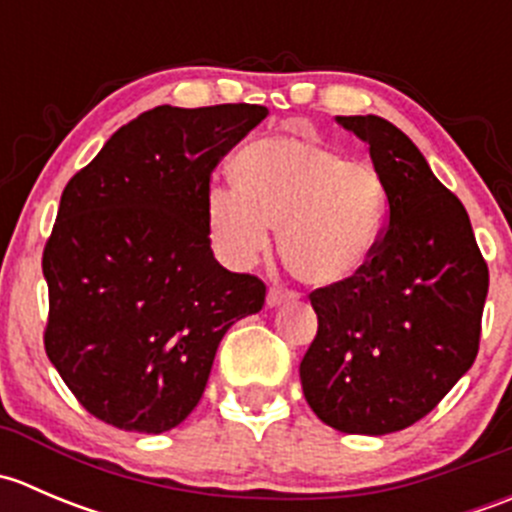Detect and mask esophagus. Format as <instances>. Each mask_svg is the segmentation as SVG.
<instances>
[{
  "label": "esophagus",
  "mask_w": 512,
  "mask_h": 512,
  "mask_svg": "<svg viewBox=\"0 0 512 512\" xmlns=\"http://www.w3.org/2000/svg\"><path fill=\"white\" fill-rule=\"evenodd\" d=\"M292 299V292H285V289H270V292H267V307H280V304L292 302Z\"/></svg>",
  "instance_id": "esophagus-1"
}]
</instances>
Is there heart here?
Here are the masks:
<instances>
[{"instance_id":"1","label":"heart","mask_w":512,"mask_h":512,"mask_svg":"<svg viewBox=\"0 0 512 512\" xmlns=\"http://www.w3.org/2000/svg\"><path fill=\"white\" fill-rule=\"evenodd\" d=\"M232 183L205 203L210 237L232 267L267 252L277 227L280 260L302 285L342 287L366 270L384 235L389 193L379 170L314 138L250 143L232 160Z\"/></svg>"}]
</instances>
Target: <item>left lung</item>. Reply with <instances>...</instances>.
Returning a JSON list of instances; mask_svg holds the SVG:
<instances>
[{
	"instance_id": "left-lung-1",
	"label": "left lung",
	"mask_w": 512,
	"mask_h": 512,
	"mask_svg": "<svg viewBox=\"0 0 512 512\" xmlns=\"http://www.w3.org/2000/svg\"><path fill=\"white\" fill-rule=\"evenodd\" d=\"M337 123L369 146L389 223L359 277L309 294L319 329L299 379L327 426L386 436L436 409L476 361L488 265L463 203L404 131L379 116Z\"/></svg>"
}]
</instances>
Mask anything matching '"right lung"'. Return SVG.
<instances>
[{"label":"right lung","instance_id":"1","mask_svg":"<svg viewBox=\"0 0 512 512\" xmlns=\"http://www.w3.org/2000/svg\"><path fill=\"white\" fill-rule=\"evenodd\" d=\"M265 106H158L118 128L61 193L46 242V356L89 414L163 433L198 406L225 332L265 285L215 260L205 203Z\"/></svg>","mask_w":512,"mask_h":512}]
</instances>
